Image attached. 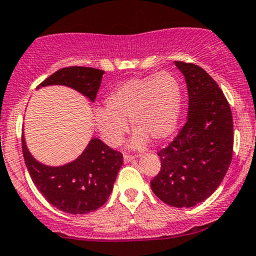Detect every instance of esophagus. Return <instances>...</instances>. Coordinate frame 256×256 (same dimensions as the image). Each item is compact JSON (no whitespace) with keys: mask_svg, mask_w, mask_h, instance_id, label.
I'll use <instances>...</instances> for the list:
<instances>
[{"mask_svg":"<svg viewBox=\"0 0 256 256\" xmlns=\"http://www.w3.org/2000/svg\"><path fill=\"white\" fill-rule=\"evenodd\" d=\"M136 160V156H132V155H124V162L125 163H128V162H132Z\"/></svg>","mask_w":256,"mask_h":256,"instance_id":"34e87169","label":"esophagus"}]
</instances>
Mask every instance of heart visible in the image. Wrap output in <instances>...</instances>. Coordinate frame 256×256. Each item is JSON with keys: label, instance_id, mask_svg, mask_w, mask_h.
Here are the masks:
<instances>
[{"label": "heart", "instance_id": "heart-1", "mask_svg": "<svg viewBox=\"0 0 256 256\" xmlns=\"http://www.w3.org/2000/svg\"><path fill=\"white\" fill-rule=\"evenodd\" d=\"M182 104V92L173 74L161 72L119 83L93 110V122L104 144L116 146L128 131V119L136 128L128 146L142 149L149 138L160 142L173 134Z\"/></svg>", "mask_w": 256, "mask_h": 256}]
</instances>
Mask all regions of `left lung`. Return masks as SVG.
I'll use <instances>...</instances> for the list:
<instances>
[{
  "mask_svg": "<svg viewBox=\"0 0 256 256\" xmlns=\"http://www.w3.org/2000/svg\"><path fill=\"white\" fill-rule=\"evenodd\" d=\"M188 92L187 122L160 150L161 170L152 192L174 208H193L218 188L232 158L234 124L229 102L202 68L175 62Z\"/></svg>",
  "mask_w": 256,
  "mask_h": 256,
  "instance_id": "obj_1",
  "label": "left lung"
}]
</instances>
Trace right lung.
Masks as SVG:
<instances>
[{
  "label": "right lung",
  "instance_id": "1",
  "mask_svg": "<svg viewBox=\"0 0 256 256\" xmlns=\"http://www.w3.org/2000/svg\"><path fill=\"white\" fill-rule=\"evenodd\" d=\"M104 70L87 66L60 69L36 87L66 86L93 102L100 88ZM22 154L33 184L42 196L58 210L84 214L98 210L107 202L122 166V155L93 137L78 158L51 167L33 158L22 132Z\"/></svg>",
  "mask_w": 256,
  "mask_h": 256
}]
</instances>
